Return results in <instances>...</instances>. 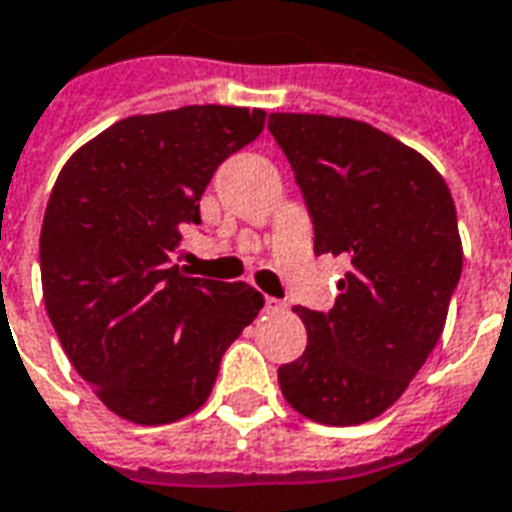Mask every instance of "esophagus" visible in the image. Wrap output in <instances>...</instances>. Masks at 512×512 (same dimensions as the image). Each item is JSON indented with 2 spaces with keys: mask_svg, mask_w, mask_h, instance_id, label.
<instances>
[{
  "mask_svg": "<svg viewBox=\"0 0 512 512\" xmlns=\"http://www.w3.org/2000/svg\"><path fill=\"white\" fill-rule=\"evenodd\" d=\"M282 310H288V304H285L282 299H274V296H268V299H266L268 315H277V312H282Z\"/></svg>",
  "mask_w": 512,
  "mask_h": 512,
  "instance_id": "obj_1",
  "label": "esophagus"
}]
</instances>
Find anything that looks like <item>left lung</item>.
Listing matches in <instances>:
<instances>
[{"label": "left lung", "mask_w": 512, "mask_h": 512, "mask_svg": "<svg viewBox=\"0 0 512 512\" xmlns=\"http://www.w3.org/2000/svg\"><path fill=\"white\" fill-rule=\"evenodd\" d=\"M315 230V255L348 260L329 312L296 307L304 354L279 367L290 406L323 425L384 414L439 343L461 279L458 216L428 158L384 131L326 115L274 112Z\"/></svg>", "instance_id": "left-lung-1"}]
</instances>
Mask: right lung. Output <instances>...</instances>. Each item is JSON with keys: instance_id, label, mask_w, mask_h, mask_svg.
<instances>
[{"instance_id": "add662e5", "label": "right lung", "mask_w": 512, "mask_h": 512, "mask_svg": "<svg viewBox=\"0 0 512 512\" xmlns=\"http://www.w3.org/2000/svg\"><path fill=\"white\" fill-rule=\"evenodd\" d=\"M263 109L183 106L109 126L62 167L40 230L51 326L106 408L167 425L208 400L224 351L263 310L246 282L172 263L224 158L260 136Z\"/></svg>"}]
</instances>
